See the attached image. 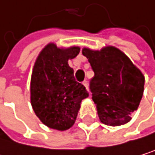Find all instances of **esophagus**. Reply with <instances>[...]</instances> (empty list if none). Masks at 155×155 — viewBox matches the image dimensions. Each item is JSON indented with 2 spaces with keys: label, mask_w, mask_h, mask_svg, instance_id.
I'll list each match as a JSON object with an SVG mask.
<instances>
[{
  "label": "esophagus",
  "mask_w": 155,
  "mask_h": 155,
  "mask_svg": "<svg viewBox=\"0 0 155 155\" xmlns=\"http://www.w3.org/2000/svg\"><path fill=\"white\" fill-rule=\"evenodd\" d=\"M82 84H83V86L86 88V90H88V82L86 81V80H84L83 82H82Z\"/></svg>",
  "instance_id": "obj_1"
}]
</instances>
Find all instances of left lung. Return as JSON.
<instances>
[{"label":"left lung","mask_w":155,"mask_h":155,"mask_svg":"<svg viewBox=\"0 0 155 155\" xmlns=\"http://www.w3.org/2000/svg\"><path fill=\"white\" fill-rule=\"evenodd\" d=\"M94 72L90 89L100 121L117 127L128 123L140 105L144 91V76L125 53L114 46L101 50L85 47Z\"/></svg>","instance_id":"left-lung-1"}]
</instances>
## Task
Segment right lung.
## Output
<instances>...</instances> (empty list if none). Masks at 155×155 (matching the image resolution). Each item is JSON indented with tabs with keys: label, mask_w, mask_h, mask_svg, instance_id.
<instances>
[{
	"label": "right lung",
	"mask_w": 155,
	"mask_h": 155,
	"mask_svg": "<svg viewBox=\"0 0 155 155\" xmlns=\"http://www.w3.org/2000/svg\"><path fill=\"white\" fill-rule=\"evenodd\" d=\"M80 51L78 46L60 48L47 44L38 55L30 80L32 108L45 126L60 131L70 128L78 117L82 100L89 93L76 81L68 60Z\"/></svg>",
	"instance_id": "1"
}]
</instances>
